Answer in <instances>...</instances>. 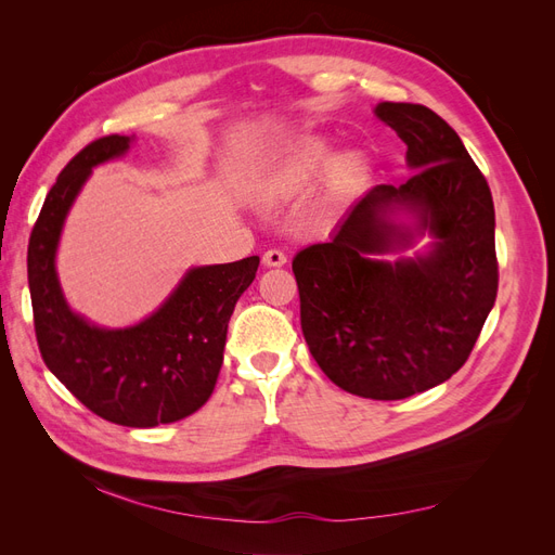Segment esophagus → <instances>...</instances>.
I'll return each mask as SVG.
<instances>
[{
    "instance_id": "obj_1",
    "label": "esophagus",
    "mask_w": 555,
    "mask_h": 555,
    "mask_svg": "<svg viewBox=\"0 0 555 555\" xmlns=\"http://www.w3.org/2000/svg\"><path fill=\"white\" fill-rule=\"evenodd\" d=\"M261 263H263L266 268H280V266L287 263V255H284L282 249H268L266 255L261 257Z\"/></svg>"
}]
</instances>
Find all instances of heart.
Wrapping results in <instances>:
<instances>
[{
  "label": "heart",
  "mask_w": 555,
  "mask_h": 555,
  "mask_svg": "<svg viewBox=\"0 0 555 555\" xmlns=\"http://www.w3.org/2000/svg\"><path fill=\"white\" fill-rule=\"evenodd\" d=\"M331 173L340 190H349L363 173L361 155L349 153L338 157L331 143L310 141L271 166L259 178L255 196L263 206L284 204V201H292L319 188V184L331 178Z\"/></svg>",
  "instance_id": "1"
}]
</instances>
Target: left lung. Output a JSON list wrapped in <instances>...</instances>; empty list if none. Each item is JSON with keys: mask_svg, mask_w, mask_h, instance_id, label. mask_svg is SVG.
Segmentation results:
<instances>
[{"mask_svg": "<svg viewBox=\"0 0 555 555\" xmlns=\"http://www.w3.org/2000/svg\"><path fill=\"white\" fill-rule=\"evenodd\" d=\"M375 115L408 145L414 173L365 192L292 268L300 328L326 377L361 398L400 400L447 382L473 351L498 294L495 210L438 113L382 102ZM424 235V253L383 259Z\"/></svg>", "mask_w": 555, "mask_h": 555, "instance_id": "8db88e82", "label": "left lung"}]
</instances>
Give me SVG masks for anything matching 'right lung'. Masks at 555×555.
<instances>
[{
  "mask_svg": "<svg viewBox=\"0 0 555 555\" xmlns=\"http://www.w3.org/2000/svg\"><path fill=\"white\" fill-rule=\"evenodd\" d=\"M133 137L86 145L50 188L27 247V280L43 363L82 405L129 428L173 424L210 398L229 319L257 275L259 257L196 266L143 322L104 328L76 314L60 287L55 257L82 184L99 164L127 155Z\"/></svg>",
  "mask_w": 555,
  "mask_h": 555,
  "instance_id": "right-lung-1",
  "label": "right lung"
}]
</instances>
